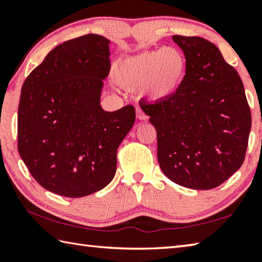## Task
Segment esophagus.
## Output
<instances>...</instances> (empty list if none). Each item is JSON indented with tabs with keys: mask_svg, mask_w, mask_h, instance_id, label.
I'll return each instance as SVG.
<instances>
[{
	"mask_svg": "<svg viewBox=\"0 0 262 262\" xmlns=\"http://www.w3.org/2000/svg\"><path fill=\"white\" fill-rule=\"evenodd\" d=\"M136 118L139 119V120H145V119H147V115L144 114V112L141 108H137L136 110Z\"/></svg>",
	"mask_w": 262,
	"mask_h": 262,
	"instance_id": "esophagus-1",
	"label": "esophagus"
}]
</instances>
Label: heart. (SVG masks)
Wrapping results in <instances>:
<instances>
[{
  "mask_svg": "<svg viewBox=\"0 0 262 262\" xmlns=\"http://www.w3.org/2000/svg\"><path fill=\"white\" fill-rule=\"evenodd\" d=\"M187 62L178 48L147 51L119 63L115 78L125 88L141 86L149 100H165L176 94L185 77Z\"/></svg>",
  "mask_w": 262,
  "mask_h": 262,
  "instance_id": "b5f03b06",
  "label": "heart"
}]
</instances>
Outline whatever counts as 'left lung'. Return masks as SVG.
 I'll list each match as a JSON object with an SVG mask.
<instances>
[{"label": "left lung", "mask_w": 262, "mask_h": 262, "mask_svg": "<svg viewBox=\"0 0 262 262\" xmlns=\"http://www.w3.org/2000/svg\"><path fill=\"white\" fill-rule=\"evenodd\" d=\"M187 68L165 100L140 103L157 132V157L168 179L192 189L215 188L245 159L251 110L241 77L214 43L173 35Z\"/></svg>", "instance_id": "8db88e82"}]
</instances>
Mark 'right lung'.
I'll return each mask as SVG.
<instances>
[{"mask_svg": "<svg viewBox=\"0 0 262 262\" xmlns=\"http://www.w3.org/2000/svg\"><path fill=\"white\" fill-rule=\"evenodd\" d=\"M110 40L85 34L64 41L26 77L18 106V152L50 192L82 198L107 186L117 151L135 122L134 106H100L111 68Z\"/></svg>", "mask_w": 262, "mask_h": 262, "instance_id": "right-lung-1", "label": "right lung"}]
</instances>
